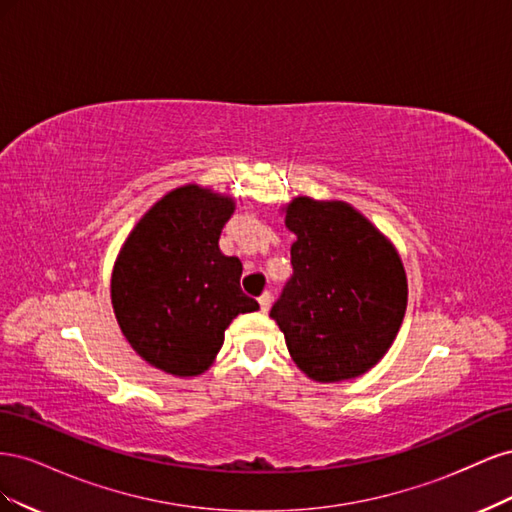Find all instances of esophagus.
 Instances as JSON below:
<instances>
[{
	"label": "esophagus",
	"instance_id": "34e87169",
	"mask_svg": "<svg viewBox=\"0 0 512 512\" xmlns=\"http://www.w3.org/2000/svg\"><path fill=\"white\" fill-rule=\"evenodd\" d=\"M258 303H260V309H262V314H267L269 309H271V303H273V297H271V292H262V297L258 299Z\"/></svg>",
	"mask_w": 512,
	"mask_h": 512
}]
</instances>
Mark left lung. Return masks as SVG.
Here are the masks:
<instances>
[{"instance_id": "8db88e82", "label": "left lung", "mask_w": 512, "mask_h": 512, "mask_svg": "<svg viewBox=\"0 0 512 512\" xmlns=\"http://www.w3.org/2000/svg\"><path fill=\"white\" fill-rule=\"evenodd\" d=\"M292 277L271 307L292 361L316 382L363 376L404 322L408 277L395 245L344 200L292 198Z\"/></svg>"}]
</instances>
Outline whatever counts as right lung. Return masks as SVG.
I'll return each mask as SVG.
<instances>
[{"mask_svg": "<svg viewBox=\"0 0 512 512\" xmlns=\"http://www.w3.org/2000/svg\"><path fill=\"white\" fill-rule=\"evenodd\" d=\"M235 198L198 183L164 194L123 241L111 301L123 337L151 367L194 378L213 365L224 331L258 303L243 294L241 260L220 252Z\"/></svg>", "mask_w": 512, "mask_h": 512, "instance_id": "obj_1", "label": "right lung"}]
</instances>
